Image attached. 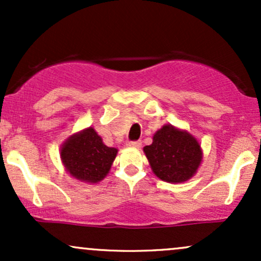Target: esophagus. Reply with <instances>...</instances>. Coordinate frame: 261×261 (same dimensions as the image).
<instances>
[{
    "label": "esophagus",
    "instance_id": "esophagus-1",
    "mask_svg": "<svg viewBox=\"0 0 261 261\" xmlns=\"http://www.w3.org/2000/svg\"><path fill=\"white\" fill-rule=\"evenodd\" d=\"M141 145H142V142H141L140 140L130 141V142H128V146H130V147H135V148H140Z\"/></svg>",
    "mask_w": 261,
    "mask_h": 261
}]
</instances>
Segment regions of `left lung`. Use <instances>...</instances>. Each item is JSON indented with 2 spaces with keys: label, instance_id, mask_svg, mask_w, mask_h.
<instances>
[{
  "label": "left lung",
  "instance_id": "obj_1",
  "mask_svg": "<svg viewBox=\"0 0 261 261\" xmlns=\"http://www.w3.org/2000/svg\"><path fill=\"white\" fill-rule=\"evenodd\" d=\"M151 168L158 178L182 182L196 173L202 152L195 137L172 125H164L153 136V142L143 148Z\"/></svg>",
  "mask_w": 261,
  "mask_h": 261
}]
</instances>
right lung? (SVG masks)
Masks as SVG:
<instances>
[{"label": "right lung", "instance_id": "right-lung-1", "mask_svg": "<svg viewBox=\"0 0 261 261\" xmlns=\"http://www.w3.org/2000/svg\"><path fill=\"white\" fill-rule=\"evenodd\" d=\"M118 149L108 147L94 128L88 127L73 135L61 148L65 168L76 179L98 182L108 174Z\"/></svg>", "mask_w": 261, "mask_h": 261}]
</instances>
